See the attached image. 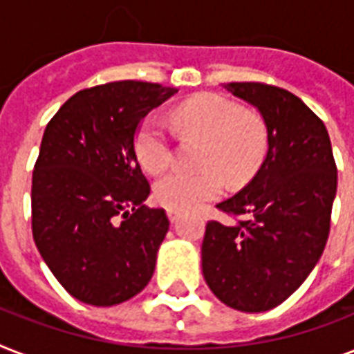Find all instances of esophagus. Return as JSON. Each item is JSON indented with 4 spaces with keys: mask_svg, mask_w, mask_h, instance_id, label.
I'll use <instances>...</instances> for the list:
<instances>
[{
    "mask_svg": "<svg viewBox=\"0 0 354 354\" xmlns=\"http://www.w3.org/2000/svg\"><path fill=\"white\" fill-rule=\"evenodd\" d=\"M167 216H169V221L174 224V222L180 218V213H178V211H174V209H167Z\"/></svg>",
    "mask_w": 354,
    "mask_h": 354,
    "instance_id": "esophagus-1",
    "label": "esophagus"
}]
</instances>
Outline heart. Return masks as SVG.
I'll list each match as a JSON object with an SVG mask.
<instances>
[{
	"instance_id": "1",
	"label": "heart",
	"mask_w": 354,
	"mask_h": 354,
	"mask_svg": "<svg viewBox=\"0 0 354 354\" xmlns=\"http://www.w3.org/2000/svg\"><path fill=\"white\" fill-rule=\"evenodd\" d=\"M171 121L182 138L204 141V149L198 156L202 171H172L156 182L154 198L167 209L191 211L218 198L224 178L232 185L246 183L268 154L270 133L263 115L216 93H200L180 102ZM133 150L139 165L150 174L165 171L174 156L171 138L156 115L141 121Z\"/></svg>"
}]
</instances>
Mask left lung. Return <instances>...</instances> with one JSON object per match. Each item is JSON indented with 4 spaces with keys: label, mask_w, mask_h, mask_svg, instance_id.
Masks as SVG:
<instances>
[{
    "label": "left lung",
    "mask_w": 354,
    "mask_h": 354,
    "mask_svg": "<svg viewBox=\"0 0 354 354\" xmlns=\"http://www.w3.org/2000/svg\"><path fill=\"white\" fill-rule=\"evenodd\" d=\"M268 124V154L252 182L216 207L235 224L209 221L202 272L211 292L241 313H266L290 297L324 253L336 196V163L324 121L290 91L230 82Z\"/></svg>",
    "instance_id": "obj_1"
}]
</instances>
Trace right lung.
<instances>
[{
    "label": "right lung",
    "instance_id": "add662e5",
    "mask_svg": "<svg viewBox=\"0 0 354 354\" xmlns=\"http://www.w3.org/2000/svg\"><path fill=\"white\" fill-rule=\"evenodd\" d=\"M119 80L77 91L47 122L32 172V236L41 259L82 303L112 307L149 285L169 232L163 209L143 204L139 122L176 93Z\"/></svg>",
    "mask_w": 354,
    "mask_h": 354
}]
</instances>
